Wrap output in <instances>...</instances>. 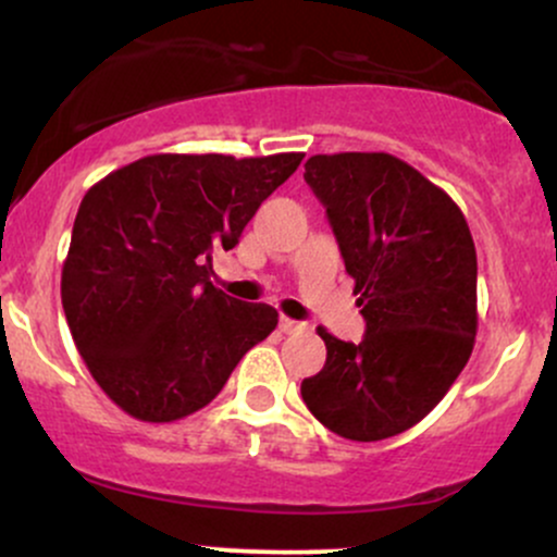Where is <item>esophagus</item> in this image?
Returning a JSON list of instances; mask_svg holds the SVG:
<instances>
[{
    "label": "esophagus",
    "mask_w": 557,
    "mask_h": 557,
    "mask_svg": "<svg viewBox=\"0 0 557 557\" xmlns=\"http://www.w3.org/2000/svg\"><path fill=\"white\" fill-rule=\"evenodd\" d=\"M304 327H306V324L296 322V319L280 317V332H285V335H293V332H300Z\"/></svg>",
    "instance_id": "34e87169"
}]
</instances>
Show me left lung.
<instances>
[{"instance_id": "8db88e82", "label": "left lung", "mask_w": 557, "mask_h": 557, "mask_svg": "<svg viewBox=\"0 0 557 557\" xmlns=\"http://www.w3.org/2000/svg\"><path fill=\"white\" fill-rule=\"evenodd\" d=\"M304 177L356 280L367 335L345 343L317 327L327 361L300 395L345 440L395 437L445 398L474 350V238L443 188L385 151L317 154Z\"/></svg>"}]
</instances>
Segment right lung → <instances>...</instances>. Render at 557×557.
Listing matches in <instances>:
<instances>
[{
  "label": "right lung",
  "instance_id": "right-lung-1",
  "mask_svg": "<svg viewBox=\"0 0 557 557\" xmlns=\"http://www.w3.org/2000/svg\"><path fill=\"white\" fill-rule=\"evenodd\" d=\"M304 154H151L83 196L62 264V309L96 385L127 417L168 424L212 403L277 327L270 304L209 283Z\"/></svg>",
  "mask_w": 557,
  "mask_h": 557
}]
</instances>
